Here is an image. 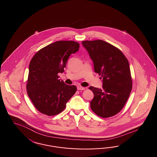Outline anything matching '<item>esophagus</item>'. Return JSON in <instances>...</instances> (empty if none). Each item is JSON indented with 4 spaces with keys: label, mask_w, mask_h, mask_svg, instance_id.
<instances>
[{
    "label": "esophagus",
    "mask_w": 157,
    "mask_h": 157,
    "mask_svg": "<svg viewBox=\"0 0 157 157\" xmlns=\"http://www.w3.org/2000/svg\"><path fill=\"white\" fill-rule=\"evenodd\" d=\"M77 89L78 90H85V88H83V87H82V86H78V88H77Z\"/></svg>",
    "instance_id": "1"
}]
</instances>
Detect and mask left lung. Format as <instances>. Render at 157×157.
Masks as SVG:
<instances>
[{
  "mask_svg": "<svg viewBox=\"0 0 157 157\" xmlns=\"http://www.w3.org/2000/svg\"><path fill=\"white\" fill-rule=\"evenodd\" d=\"M82 43L94 62L95 72L103 78V89L89 88L94 94L91 109L103 118L113 116L123 108L132 91L128 59L119 48L105 41L86 40Z\"/></svg>",
  "mask_w": 157,
  "mask_h": 157,
  "instance_id": "obj_1",
  "label": "left lung"
}]
</instances>
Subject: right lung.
Listing matches in <instances>:
<instances>
[{"mask_svg":"<svg viewBox=\"0 0 157 157\" xmlns=\"http://www.w3.org/2000/svg\"><path fill=\"white\" fill-rule=\"evenodd\" d=\"M79 48V44L74 41H58L41 48L32 58L26 89L40 113L50 116L61 113L75 94V86L60 81L58 74L64 72L69 56Z\"/></svg>","mask_w":157,"mask_h":157,"instance_id":"1","label":"right lung"}]
</instances>
